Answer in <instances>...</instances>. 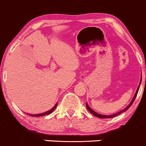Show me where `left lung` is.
Wrapping results in <instances>:
<instances>
[{
  "mask_svg": "<svg viewBox=\"0 0 146 146\" xmlns=\"http://www.w3.org/2000/svg\"><path fill=\"white\" fill-rule=\"evenodd\" d=\"M141 80H142V79H141V81H140L139 85H138V88H137V90H136V93H135V95H134V97H133V99H132V100H131V102H130V104H129V105H128L127 107H126V108H125V109H123V110H121V111H119V112L116 113V114H111V115H102V114H98V113L95 112V111H94V110H92V109H91L90 107L89 106H88V104H87V103H86V107H87V109H88V111H89L90 112V113H92V114H93L94 116H95V117H98V118H102V119H105V118H112V117H116V116H118L119 114H121V113H122V112H124V111H126V110H127L128 109H129V107H130L132 105V104H133V102H134L135 99H136L137 94H138V90H139L140 85H141Z\"/></svg>",
  "mask_w": 146,
  "mask_h": 146,
  "instance_id": "left-lung-1",
  "label": "left lung"
}]
</instances>
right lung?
<instances>
[{"mask_svg":"<svg viewBox=\"0 0 146 146\" xmlns=\"http://www.w3.org/2000/svg\"><path fill=\"white\" fill-rule=\"evenodd\" d=\"M57 104H58V103H56V104H55V106H54V107H52V109H51V110H48V111H46V112L42 113V114H29V116H32V117H42V116L48 115V114H51V112H53V111H54V110H55L56 108Z\"/></svg>","mask_w":146,"mask_h":146,"instance_id":"right-lung-1","label":"right lung"}]
</instances>
